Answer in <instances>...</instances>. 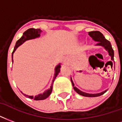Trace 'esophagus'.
I'll return each instance as SVG.
<instances>
[{
	"mask_svg": "<svg viewBox=\"0 0 122 122\" xmlns=\"http://www.w3.org/2000/svg\"><path fill=\"white\" fill-rule=\"evenodd\" d=\"M66 60H64V63H66Z\"/></svg>",
	"mask_w": 122,
	"mask_h": 122,
	"instance_id": "1",
	"label": "esophagus"
}]
</instances>
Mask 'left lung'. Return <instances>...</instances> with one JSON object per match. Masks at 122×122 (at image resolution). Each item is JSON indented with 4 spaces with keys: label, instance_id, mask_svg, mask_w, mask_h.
<instances>
[{
    "label": "left lung",
    "instance_id": "left-lung-1",
    "mask_svg": "<svg viewBox=\"0 0 122 122\" xmlns=\"http://www.w3.org/2000/svg\"><path fill=\"white\" fill-rule=\"evenodd\" d=\"M88 34L91 36L92 39L95 41L97 42V43L96 45V46H101V47H103L108 52V55L111 56V60L114 61V51L112 49V45H111L110 41L105 39V38L104 37V36L103 35V34H101L99 31H92V32H88ZM71 81L72 85L73 86V89L75 90V91L76 92L77 94H79L81 96H82L84 97H93L100 96L101 95L105 94L107 91V90H105V91L101 92L100 93H97V94H88V93H86V92H84L80 90L79 89L77 88V87L75 86V84L73 83V82L71 77Z\"/></svg>",
    "mask_w": 122,
    "mask_h": 122
}]
</instances>
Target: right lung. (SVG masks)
Returning a JSON list of instances; mask_svg holds the SVG:
<instances>
[{"label":"right lung","mask_w":122,"mask_h":122,"mask_svg":"<svg viewBox=\"0 0 122 122\" xmlns=\"http://www.w3.org/2000/svg\"><path fill=\"white\" fill-rule=\"evenodd\" d=\"M41 32H42V30L40 29V28H37V29H35V28H29L27 30H26L25 32L23 33V34L19 40L17 41V42L15 43V47H14V51L12 52V55H11V58H12V62H14L13 60V55H14V52L15 51L16 49L20 46L21 45H22L24 42H25L26 41L29 40H32V39H35V38H38L40 36ZM60 67H61V65L60 64H58L55 67V75H54V77H53V79H52V84H51V86L50 88H49L47 90H45L43 94H40L37 95V96H28V95H26V94H24L21 92V93L23 94L24 96L26 97H27L28 98L30 99H34V100H36V101H38V100H43V99H45L46 98H47L51 94L52 90V84H53V82L55 81L56 77H57V75H58V73H60Z\"/></svg>","instance_id":"right-lung-1"}]
</instances>
